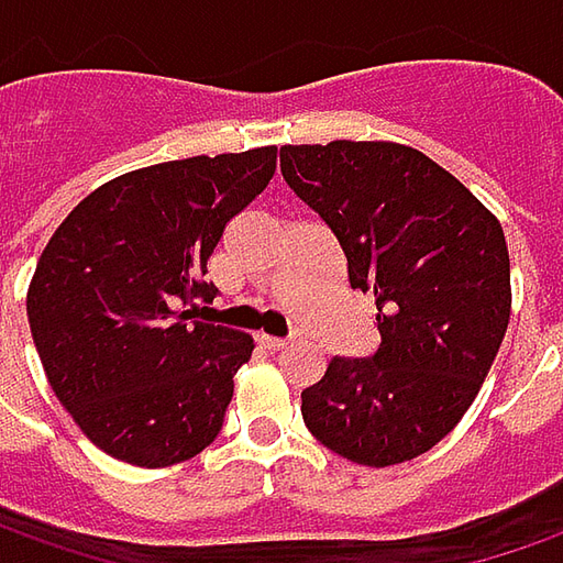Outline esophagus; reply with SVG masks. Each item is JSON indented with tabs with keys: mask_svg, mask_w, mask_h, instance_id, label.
Instances as JSON below:
<instances>
[{
	"mask_svg": "<svg viewBox=\"0 0 563 563\" xmlns=\"http://www.w3.org/2000/svg\"><path fill=\"white\" fill-rule=\"evenodd\" d=\"M258 345L267 347V351H283L289 342H286V339H277V335H265V332H262V335H258Z\"/></svg>",
	"mask_w": 563,
	"mask_h": 563,
	"instance_id": "34e87169",
	"label": "esophagus"
}]
</instances>
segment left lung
I'll return each instance as SVG.
<instances>
[{
    "mask_svg": "<svg viewBox=\"0 0 563 563\" xmlns=\"http://www.w3.org/2000/svg\"><path fill=\"white\" fill-rule=\"evenodd\" d=\"M286 185L335 233L347 280L376 298L373 357H332L301 416L335 456L388 468L468 412L511 317L499 218L456 175L394 141L283 144Z\"/></svg>",
    "mask_w": 563,
    "mask_h": 563,
    "instance_id": "8db88e82",
    "label": "left lung"
}]
</instances>
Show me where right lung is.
I'll use <instances>...</instances> for the list:
<instances>
[{
	"mask_svg": "<svg viewBox=\"0 0 563 563\" xmlns=\"http://www.w3.org/2000/svg\"><path fill=\"white\" fill-rule=\"evenodd\" d=\"M277 147L187 156L91 190L57 224L26 289L52 391L98 450L169 468L221 431L252 335L190 320L206 265L274 178Z\"/></svg>",
	"mask_w": 563,
	"mask_h": 563,
	"instance_id": "add662e5",
	"label": "right lung"
}]
</instances>
